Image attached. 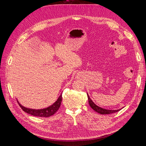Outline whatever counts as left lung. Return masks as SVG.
<instances>
[{
	"mask_svg": "<svg viewBox=\"0 0 146 146\" xmlns=\"http://www.w3.org/2000/svg\"><path fill=\"white\" fill-rule=\"evenodd\" d=\"M87 96H88V103L90 106L91 107V108H92L93 110H94L95 111L97 112L100 113V114H110V113H115L117 111H119L120 110H107V109H105V108H102L100 107L97 106V105H95L93 101L91 100L90 98L88 96V94H87Z\"/></svg>",
	"mask_w": 146,
	"mask_h": 146,
	"instance_id": "8db88e82",
	"label": "left lung"
}]
</instances>
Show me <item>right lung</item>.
Returning a JSON list of instances; mask_svg holds the SVG:
<instances>
[{"mask_svg": "<svg viewBox=\"0 0 146 146\" xmlns=\"http://www.w3.org/2000/svg\"><path fill=\"white\" fill-rule=\"evenodd\" d=\"M62 101V95H61L58 100L56 101L55 103H54L51 106L48 107V108H43V109H39V110H36V109H31V108H28L23 107V105H21L18 102L19 105L20 107L23 109V111H25V112L29 113L30 115H32L33 116H36V117H49L52 115H54L56 111L59 109V108L60 107L61 103Z\"/></svg>", "mask_w": 146, "mask_h": 146, "instance_id": "right-lung-1", "label": "right lung"}]
</instances>
